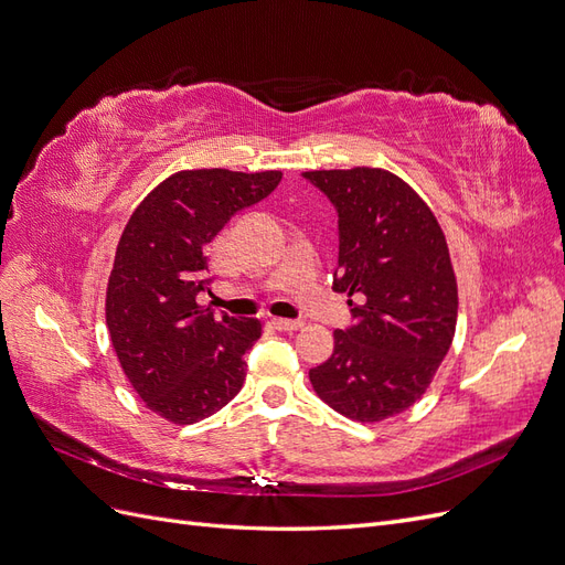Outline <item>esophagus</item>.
Wrapping results in <instances>:
<instances>
[{
    "mask_svg": "<svg viewBox=\"0 0 565 565\" xmlns=\"http://www.w3.org/2000/svg\"><path fill=\"white\" fill-rule=\"evenodd\" d=\"M301 320H287V318H273V328L276 330H282V332H292V330H299L301 328Z\"/></svg>",
    "mask_w": 565,
    "mask_h": 565,
    "instance_id": "esophagus-1",
    "label": "esophagus"
}]
</instances>
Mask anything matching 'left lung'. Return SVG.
Instances as JSON below:
<instances>
[{"label":"left lung","instance_id":"obj_1","mask_svg":"<svg viewBox=\"0 0 565 565\" xmlns=\"http://www.w3.org/2000/svg\"><path fill=\"white\" fill-rule=\"evenodd\" d=\"M339 216L334 289L353 324L309 372L318 396L355 422H382L422 398L457 324V280L446 235L426 202L374 167L303 172Z\"/></svg>","mask_w":565,"mask_h":565}]
</instances>
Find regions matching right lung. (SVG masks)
<instances>
[{
  "instance_id": "obj_1",
  "label": "right lung",
  "mask_w": 565,
  "mask_h": 565,
  "mask_svg": "<svg viewBox=\"0 0 565 565\" xmlns=\"http://www.w3.org/2000/svg\"><path fill=\"white\" fill-rule=\"evenodd\" d=\"M280 172L191 169L143 198L119 237L106 322L127 380L174 424L218 413L245 382V353L262 337L256 318L214 313L204 249L231 216L276 191Z\"/></svg>"
}]
</instances>
